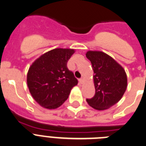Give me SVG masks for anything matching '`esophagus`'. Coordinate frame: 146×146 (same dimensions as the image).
Masks as SVG:
<instances>
[{"mask_svg": "<svg viewBox=\"0 0 146 146\" xmlns=\"http://www.w3.org/2000/svg\"><path fill=\"white\" fill-rule=\"evenodd\" d=\"M83 82H84V79H83V78H80V79H79V83H80V84H83Z\"/></svg>", "mask_w": 146, "mask_h": 146, "instance_id": "obj_1", "label": "esophagus"}]
</instances>
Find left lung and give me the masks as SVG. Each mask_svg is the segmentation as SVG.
Segmentation results:
<instances>
[{"mask_svg": "<svg viewBox=\"0 0 146 146\" xmlns=\"http://www.w3.org/2000/svg\"><path fill=\"white\" fill-rule=\"evenodd\" d=\"M93 67L96 94L86 101L96 110L103 111L118 103L127 88V75L123 68L102 51L88 50L86 54Z\"/></svg>", "mask_w": 146, "mask_h": 146, "instance_id": "obj_1", "label": "left lung"}]
</instances>
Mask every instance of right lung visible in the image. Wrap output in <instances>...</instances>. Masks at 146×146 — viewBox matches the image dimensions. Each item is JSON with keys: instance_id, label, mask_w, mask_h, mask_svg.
<instances>
[{"instance_id": "1", "label": "right lung", "mask_w": 146, "mask_h": 146, "mask_svg": "<svg viewBox=\"0 0 146 146\" xmlns=\"http://www.w3.org/2000/svg\"><path fill=\"white\" fill-rule=\"evenodd\" d=\"M74 49L56 48L37 58L29 68L27 84L31 96L42 107L56 109L68 98L78 80L67 68Z\"/></svg>"}]
</instances>
